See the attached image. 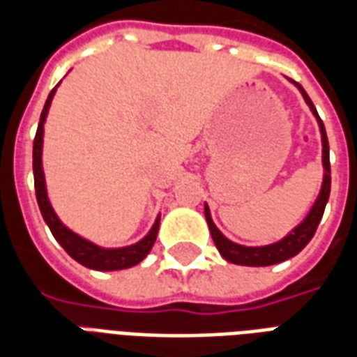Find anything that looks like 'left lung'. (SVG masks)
<instances>
[{
	"mask_svg": "<svg viewBox=\"0 0 357 357\" xmlns=\"http://www.w3.org/2000/svg\"><path fill=\"white\" fill-rule=\"evenodd\" d=\"M292 82V80H291ZM298 91L304 97V101L312 110V114L317 120V126H319V133H321V164H323V181L321 187H319V193H317V199L312 204V208L307 210L306 218L300 222L296 227H292L291 231L284 235L283 239L275 241V243H269V245H262V247H247V245H239L235 241L227 239L224 233L220 231L212 220V214H210L208 204L204 202V218H206V224H208L210 235L214 239V245L220 250V255L224 256L227 262L237 264V266H250V268H262V266H273V264L284 262L292 256H296L306 247L307 243L314 237L317 225L321 222L323 212H325V206H327V201H329L331 193V164H329V141H327V133H325V126H323L321 118L315 110L314 102L307 97V93L302 89L300 84L292 82Z\"/></svg>",
	"mask_w": 357,
	"mask_h": 357,
	"instance_id": "8db88e82",
	"label": "left lung"
}]
</instances>
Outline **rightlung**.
Wrapping results in <instances>:
<instances>
[{"mask_svg":"<svg viewBox=\"0 0 357 357\" xmlns=\"http://www.w3.org/2000/svg\"><path fill=\"white\" fill-rule=\"evenodd\" d=\"M61 84V82H59ZM59 84L51 89L47 101L43 105L42 116H40V124H38V132L34 137V151H32V168H34V187H36V199H38V206L42 212L45 224L53 233V237L57 239L61 247L65 248L70 258H74L76 262L86 266L89 269H97V271H116V269H128L132 266H137L143 262L147 255L151 252V248L155 245L156 235H158V227H160V214L156 216L155 224L151 225V229L147 235L139 239L133 245L118 248H105L95 245L86 237H82L76 231H73L70 227H66L61 218L57 216V212L53 210L50 202V195H47V185H45V174H43V124L45 118L50 112L51 101L55 97Z\"/></svg>","mask_w":357,"mask_h":357,"instance_id":"right-lung-1","label":"right lung"}]
</instances>
